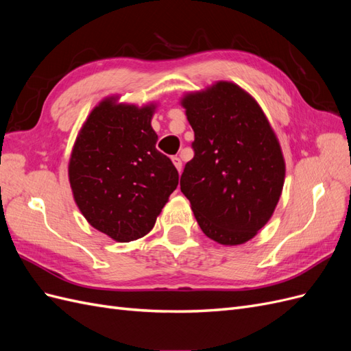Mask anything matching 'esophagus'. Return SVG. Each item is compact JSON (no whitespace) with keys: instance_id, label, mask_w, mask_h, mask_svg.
<instances>
[{"instance_id":"obj_1","label":"esophagus","mask_w":351,"mask_h":351,"mask_svg":"<svg viewBox=\"0 0 351 351\" xmlns=\"http://www.w3.org/2000/svg\"><path fill=\"white\" fill-rule=\"evenodd\" d=\"M173 162H174L176 168L178 169V173H180V171H182V167H183V162H182V159H180L178 156H173Z\"/></svg>"}]
</instances>
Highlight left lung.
I'll use <instances>...</instances> for the list:
<instances>
[{
	"mask_svg": "<svg viewBox=\"0 0 351 351\" xmlns=\"http://www.w3.org/2000/svg\"><path fill=\"white\" fill-rule=\"evenodd\" d=\"M195 156L180 189L200 230L221 244H241L267 224L284 184L280 143L263 111L237 84L218 82L183 99Z\"/></svg>",
	"mask_w": 351,
	"mask_h": 351,
	"instance_id": "left-lung-1",
	"label": "left lung"
}]
</instances>
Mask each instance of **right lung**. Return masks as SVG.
Listing matches in <instances>:
<instances>
[{"label":"right lung","instance_id":"right-lung-1","mask_svg":"<svg viewBox=\"0 0 351 351\" xmlns=\"http://www.w3.org/2000/svg\"><path fill=\"white\" fill-rule=\"evenodd\" d=\"M154 105L102 101L74 143L69 178L74 200L89 224L127 243L149 232L178 184V171L156 149Z\"/></svg>","mask_w":351,"mask_h":351}]
</instances>
